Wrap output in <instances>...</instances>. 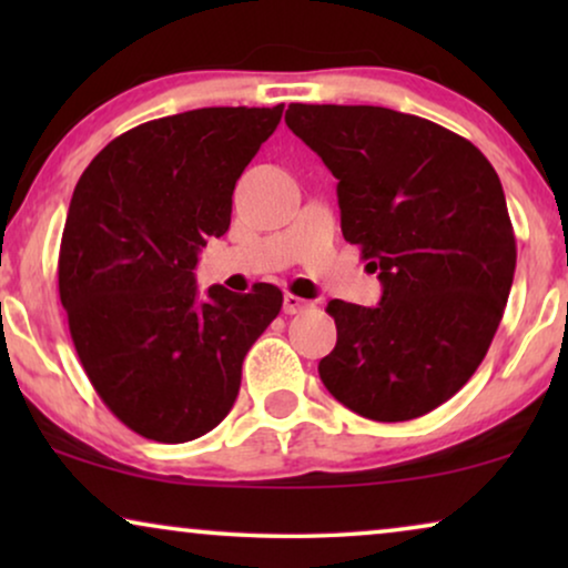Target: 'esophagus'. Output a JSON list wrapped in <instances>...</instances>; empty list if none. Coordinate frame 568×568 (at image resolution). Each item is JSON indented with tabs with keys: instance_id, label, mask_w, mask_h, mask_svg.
<instances>
[{
	"instance_id": "obj_1",
	"label": "esophagus",
	"mask_w": 568,
	"mask_h": 568,
	"mask_svg": "<svg viewBox=\"0 0 568 568\" xmlns=\"http://www.w3.org/2000/svg\"><path fill=\"white\" fill-rule=\"evenodd\" d=\"M310 302L297 297V294H284V313L286 315H297L302 310H307Z\"/></svg>"
}]
</instances>
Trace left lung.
Listing matches in <instances>:
<instances>
[{
    "label": "left lung",
    "mask_w": 568,
    "mask_h": 568,
    "mask_svg": "<svg viewBox=\"0 0 568 568\" xmlns=\"http://www.w3.org/2000/svg\"><path fill=\"white\" fill-rule=\"evenodd\" d=\"M286 126L336 178L341 232L383 284L377 307L328 302L317 364L338 403L408 422L453 398L491 346L517 266L501 181L478 146L377 105L292 103Z\"/></svg>",
    "instance_id": "1"
}]
</instances>
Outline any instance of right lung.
Returning <instances> with one entry per match:
<instances>
[{
    "instance_id": "right-lung-1",
    "label": "right lung",
    "mask_w": 568,
    "mask_h": 568,
    "mask_svg": "<svg viewBox=\"0 0 568 568\" xmlns=\"http://www.w3.org/2000/svg\"><path fill=\"white\" fill-rule=\"evenodd\" d=\"M284 105L199 108L115 136L84 170L59 251V297L77 356L119 422L181 445L237 398L243 359L282 292L214 284L193 268L230 230L232 191Z\"/></svg>"
}]
</instances>
